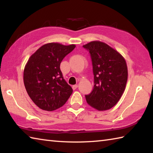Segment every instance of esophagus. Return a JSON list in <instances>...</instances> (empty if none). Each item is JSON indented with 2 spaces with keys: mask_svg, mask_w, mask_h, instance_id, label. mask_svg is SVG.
<instances>
[{
  "mask_svg": "<svg viewBox=\"0 0 153 153\" xmlns=\"http://www.w3.org/2000/svg\"><path fill=\"white\" fill-rule=\"evenodd\" d=\"M77 87H78V85L76 84V85H74V86H72V88H73V90H76Z\"/></svg>",
  "mask_w": 153,
  "mask_h": 153,
  "instance_id": "obj_1",
  "label": "esophagus"
}]
</instances>
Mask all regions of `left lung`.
<instances>
[{
	"label": "left lung",
	"mask_w": 153,
	"mask_h": 153,
	"mask_svg": "<svg viewBox=\"0 0 153 153\" xmlns=\"http://www.w3.org/2000/svg\"><path fill=\"white\" fill-rule=\"evenodd\" d=\"M92 58L94 85L86 95L88 104L98 111L113 107L122 96L128 80V67L123 56L115 49L99 40L83 46Z\"/></svg>",
	"instance_id": "8db88e82"
}]
</instances>
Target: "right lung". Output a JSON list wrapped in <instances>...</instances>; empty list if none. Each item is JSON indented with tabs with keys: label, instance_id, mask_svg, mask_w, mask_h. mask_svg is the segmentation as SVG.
Wrapping results in <instances>:
<instances>
[{
	"label": "right lung",
	"instance_id": "right-lung-1",
	"mask_svg": "<svg viewBox=\"0 0 153 153\" xmlns=\"http://www.w3.org/2000/svg\"><path fill=\"white\" fill-rule=\"evenodd\" d=\"M75 48V45L45 44L30 56L25 64V88L32 101L41 109L55 111L70 97L73 90L63 79L60 65Z\"/></svg>",
	"mask_w": 153,
	"mask_h": 153
}]
</instances>
